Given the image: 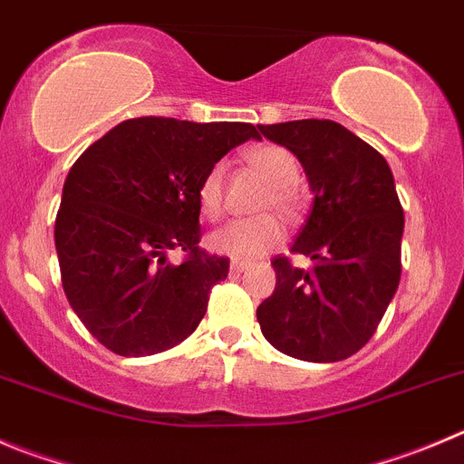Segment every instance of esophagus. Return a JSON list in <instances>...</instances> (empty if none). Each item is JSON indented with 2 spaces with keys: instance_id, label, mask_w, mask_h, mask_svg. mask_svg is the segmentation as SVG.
<instances>
[{
  "instance_id": "obj_1",
  "label": "esophagus",
  "mask_w": 464,
  "mask_h": 464,
  "mask_svg": "<svg viewBox=\"0 0 464 464\" xmlns=\"http://www.w3.org/2000/svg\"><path fill=\"white\" fill-rule=\"evenodd\" d=\"M248 266H250L248 262H232V264H229V271H232V273H244V271H248Z\"/></svg>"
}]
</instances>
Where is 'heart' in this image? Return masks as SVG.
Wrapping results in <instances>:
<instances>
[{
  "instance_id": "heart-1",
  "label": "heart",
  "mask_w": 464,
  "mask_h": 464,
  "mask_svg": "<svg viewBox=\"0 0 464 464\" xmlns=\"http://www.w3.org/2000/svg\"><path fill=\"white\" fill-rule=\"evenodd\" d=\"M248 163L271 184V191L259 205V211H273L282 214L285 218H294L301 209V200L295 193V182L301 178V169L289 150L280 145H259L246 154ZM198 205L202 216L209 220H218L225 209V166L216 163L202 178L198 187ZM285 239V227L280 220L271 214L255 216V218L232 220L225 227L211 232L207 244L214 253L225 255L229 259L262 257L264 253L276 248Z\"/></svg>"
}]
</instances>
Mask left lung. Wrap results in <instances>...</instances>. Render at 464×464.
<instances>
[{
	"label": "left lung",
	"instance_id": "1",
	"mask_svg": "<svg viewBox=\"0 0 464 464\" xmlns=\"http://www.w3.org/2000/svg\"><path fill=\"white\" fill-rule=\"evenodd\" d=\"M298 157L314 193L291 253L277 255L276 291L257 307L264 337L285 355L339 362L376 333L401 280L403 207L385 157L333 121L257 125Z\"/></svg>",
	"mask_w": 464,
	"mask_h": 464
}]
</instances>
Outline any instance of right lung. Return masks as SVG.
Wrapping results in <instances>:
<instances>
[{
	"label": "right lung",
	"instance_id": "right-lung-1",
	"mask_svg": "<svg viewBox=\"0 0 464 464\" xmlns=\"http://www.w3.org/2000/svg\"><path fill=\"white\" fill-rule=\"evenodd\" d=\"M250 122L131 118L91 145L63 184L54 225L61 282L88 333L109 351H169L202 321L229 259L200 248L198 187ZM184 249L182 265L169 249Z\"/></svg>",
	"mask_w": 464,
	"mask_h": 464
}]
</instances>
